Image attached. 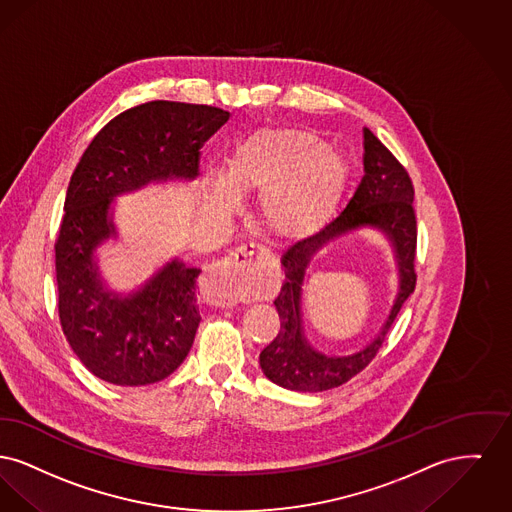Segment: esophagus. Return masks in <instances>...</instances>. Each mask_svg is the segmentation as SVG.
<instances>
[{
    "instance_id": "1",
    "label": "esophagus",
    "mask_w": 512,
    "mask_h": 512,
    "mask_svg": "<svg viewBox=\"0 0 512 512\" xmlns=\"http://www.w3.org/2000/svg\"><path fill=\"white\" fill-rule=\"evenodd\" d=\"M258 254L254 244H241L225 258L214 262L204 275V298L212 306H235L239 302V281Z\"/></svg>"
}]
</instances>
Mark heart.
<instances>
[{
  "mask_svg": "<svg viewBox=\"0 0 512 512\" xmlns=\"http://www.w3.org/2000/svg\"><path fill=\"white\" fill-rule=\"evenodd\" d=\"M347 185V165L322 140L295 127H262L229 152L223 173H206L208 208L225 214L237 196L258 190L254 214L275 241L316 233Z\"/></svg>",
  "mask_w": 512,
  "mask_h": 512,
  "instance_id": "heart-1",
  "label": "heart"
}]
</instances>
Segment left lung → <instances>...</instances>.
<instances>
[{"label":"left lung","mask_w":512,"mask_h":512,"mask_svg":"<svg viewBox=\"0 0 512 512\" xmlns=\"http://www.w3.org/2000/svg\"><path fill=\"white\" fill-rule=\"evenodd\" d=\"M412 200L414 189L403 165L370 129H364V177L349 206L320 233L298 241L281 256L285 281L273 302L281 327L277 337L260 352V368L269 381L289 391L318 393L347 383L372 362L416 285V216ZM364 228L381 232L392 246L400 277L398 295L386 322L368 346L350 355H325L303 333L301 287L305 271L323 247Z\"/></svg>","instance_id":"obj_1"}]
</instances>
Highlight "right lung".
I'll return each mask as SVG.
<instances>
[{"mask_svg":"<svg viewBox=\"0 0 512 512\" xmlns=\"http://www.w3.org/2000/svg\"><path fill=\"white\" fill-rule=\"evenodd\" d=\"M229 111L156 100L127 109L94 136L71 175L55 243L63 333L88 372L121 387L171 376L187 358L200 312V269L173 258L129 293L111 289L100 248L119 239L115 198L150 185L190 183L202 144Z\"/></svg>","mask_w":512,"mask_h":512,"instance_id":"add662e5","label":"right lung"}]
</instances>
